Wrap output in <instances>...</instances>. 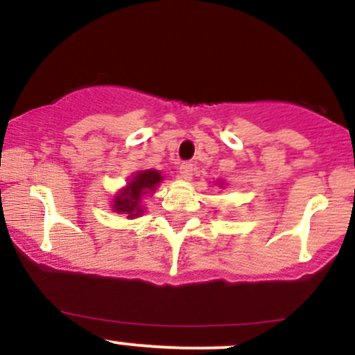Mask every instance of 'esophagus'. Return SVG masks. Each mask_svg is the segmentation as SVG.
Instances as JSON below:
<instances>
[{"label":"esophagus","instance_id":"obj_1","mask_svg":"<svg viewBox=\"0 0 355 355\" xmlns=\"http://www.w3.org/2000/svg\"><path fill=\"white\" fill-rule=\"evenodd\" d=\"M192 171H194L192 163H182L180 168H178V173H180V177L184 178V180H191Z\"/></svg>","mask_w":355,"mask_h":355}]
</instances>
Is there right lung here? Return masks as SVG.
Masks as SVG:
<instances>
[{
    "mask_svg": "<svg viewBox=\"0 0 355 355\" xmlns=\"http://www.w3.org/2000/svg\"><path fill=\"white\" fill-rule=\"evenodd\" d=\"M163 180L159 171L156 170H146V171H139L132 182L128 184L127 189L120 192L114 199L113 209L116 213H123L128 214V218L139 216L142 213L141 209V198L142 194H146L148 191H153L159 182Z\"/></svg>",
    "mask_w": 355,
    "mask_h": 355,
    "instance_id": "obj_1",
    "label": "right lung"
}]
</instances>
